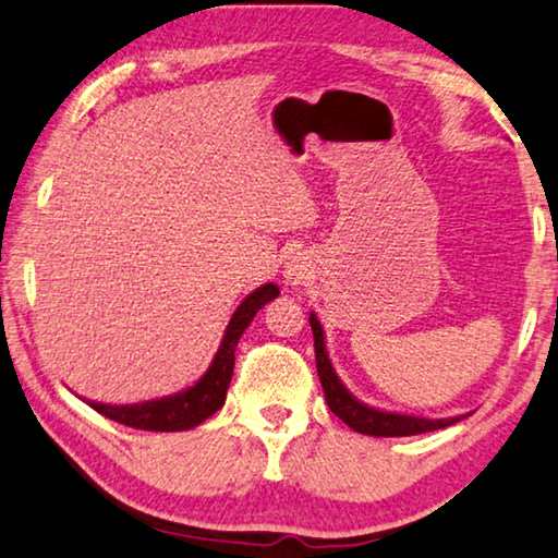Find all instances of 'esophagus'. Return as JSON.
<instances>
[{
	"label": "esophagus",
	"mask_w": 558,
	"mask_h": 558,
	"mask_svg": "<svg viewBox=\"0 0 558 558\" xmlns=\"http://www.w3.org/2000/svg\"><path fill=\"white\" fill-rule=\"evenodd\" d=\"M282 276H286V282H290V286H300V282L307 280V268L300 260H290Z\"/></svg>",
	"instance_id": "obj_1"
}]
</instances>
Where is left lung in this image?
I'll return each instance as SVG.
<instances>
[{
	"instance_id": "8db88e82",
	"label": "left lung",
	"mask_w": 558,
	"mask_h": 558,
	"mask_svg": "<svg viewBox=\"0 0 558 558\" xmlns=\"http://www.w3.org/2000/svg\"><path fill=\"white\" fill-rule=\"evenodd\" d=\"M311 327H313V338H315L317 375H320L327 407H330L332 414H338V417L344 424H348V427L360 432V435L410 437V435H422V432L449 427V424L464 420V414H462V417L427 420V417H414V414L385 412V410H377V407H369L365 402H360L357 397L342 385V379L338 377V373H335L330 355H327V348H325L323 325L315 317V313H311Z\"/></svg>"
}]
</instances>
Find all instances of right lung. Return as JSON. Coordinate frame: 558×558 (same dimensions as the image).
<instances>
[{
	"instance_id": "obj_1",
	"label": "right lung",
	"mask_w": 558,
	"mask_h": 558,
	"mask_svg": "<svg viewBox=\"0 0 558 558\" xmlns=\"http://www.w3.org/2000/svg\"><path fill=\"white\" fill-rule=\"evenodd\" d=\"M278 295L280 288L272 286V282H265L263 288L253 290V293L238 305L231 323L226 327L223 340H220V348L214 362H210L206 375H203L196 385L189 387V390L138 404H104L92 400H86V404L94 407V410L104 414V417L126 424V427L134 429L183 432L198 427L201 422H206L210 414H216L226 402V392L228 385H231L235 365V348L241 335L245 332V327L253 323L255 313H258L265 303H270V300Z\"/></svg>"
}]
</instances>
